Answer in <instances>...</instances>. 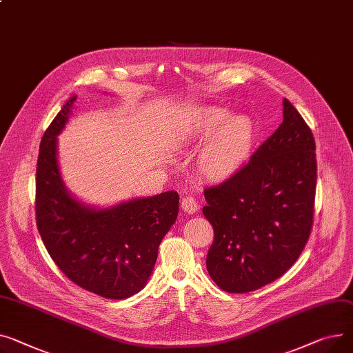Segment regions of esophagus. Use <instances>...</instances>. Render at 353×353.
Listing matches in <instances>:
<instances>
[{
  "label": "esophagus",
  "instance_id": "34e87169",
  "mask_svg": "<svg viewBox=\"0 0 353 353\" xmlns=\"http://www.w3.org/2000/svg\"><path fill=\"white\" fill-rule=\"evenodd\" d=\"M180 205H181L184 213H187V214H193L199 210V204L193 197H183Z\"/></svg>",
  "mask_w": 353,
  "mask_h": 353
}]
</instances>
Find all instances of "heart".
I'll list each match as a JSON object with an SVG mask.
<instances>
[{
    "mask_svg": "<svg viewBox=\"0 0 353 353\" xmlns=\"http://www.w3.org/2000/svg\"><path fill=\"white\" fill-rule=\"evenodd\" d=\"M207 139L206 143L205 140ZM196 169L210 183H221L237 174L248 161L254 143L255 126L245 114H234L221 108L196 112L177 130L180 146H199Z\"/></svg>",
    "mask_w": 353,
    "mask_h": 353,
    "instance_id": "b5f03b06",
    "label": "heart"
}]
</instances>
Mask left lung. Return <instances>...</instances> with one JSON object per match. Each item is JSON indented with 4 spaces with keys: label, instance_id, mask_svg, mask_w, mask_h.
<instances>
[{
    "label": "left lung",
    "instance_id": "obj_1",
    "mask_svg": "<svg viewBox=\"0 0 353 353\" xmlns=\"http://www.w3.org/2000/svg\"><path fill=\"white\" fill-rule=\"evenodd\" d=\"M284 121L248 164L204 190L214 228L207 271L224 291L243 294L284 275L307 244L316 189L315 140L288 99Z\"/></svg>",
    "mask_w": 353,
    "mask_h": 353
}]
</instances>
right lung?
<instances>
[{
	"instance_id": "1",
	"label": "right lung",
	"mask_w": 353,
	"mask_h": 353,
	"mask_svg": "<svg viewBox=\"0 0 353 353\" xmlns=\"http://www.w3.org/2000/svg\"><path fill=\"white\" fill-rule=\"evenodd\" d=\"M77 97L45 130L37 163L35 214L43 245L59 270L81 288L125 299L149 281L159 245L179 214V194L139 197L108 208L77 200L58 166V139Z\"/></svg>"
}]
</instances>
